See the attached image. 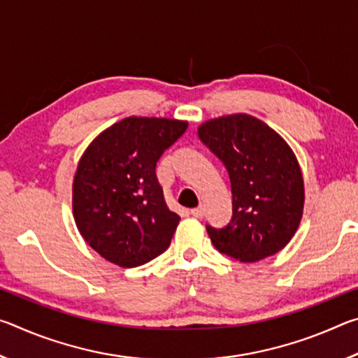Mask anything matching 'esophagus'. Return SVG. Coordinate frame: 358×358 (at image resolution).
I'll return each instance as SVG.
<instances>
[{"mask_svg": "<svg viewBox=\"0 0 358 358\" xmlns=\"http://www.w3.org/2000/svg\"><path fill=\"white\" fill-rule=\"evenodd\" d=\"M191 215H192V216H196V217H203V215H205V208L202 207V205H199V207H196V208H192V210H191Z\"/></svg>", "mask_w": 358, "mask_h": 358, "instance_id": "obj_1", "label": "esophagus"}]
</instances>
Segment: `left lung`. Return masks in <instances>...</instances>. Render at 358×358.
I'll return each instance as SVG.
<instances>
[{"label": "left lung", "mask_w": 358, "mask_h": 358, "mask_svg": "<svg viewBox=\"0 0 358 358\" xmlns=\"http://www.w3.org/2000/svg\"><path fill=\"white\" fill-rule=\"evenodd\" d=\"M199 137L226 166L232 189V220L207 226L211 243L240 262L273 256L296 232L305 205V183L287 142L248 113L208 120Z\"/></svg>", "instance_id": "8db88e82"}]
</instances>
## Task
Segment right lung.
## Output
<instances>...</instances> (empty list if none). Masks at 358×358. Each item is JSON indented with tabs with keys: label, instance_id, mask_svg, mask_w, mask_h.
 Wrapping results in <instances>:
<instances>
[{
	"label": "right lung",
	"instance_id": "add662e5",
	"mask_svg": "<svg viewBox=\"0 0 358 358\" xmlns=\"http://www.w3.org/2000/svg\"><path fill=\"white\" fill-rule=\"evenodd\" d=\"M186 129L181 120L128 117L83 151L72 211L83 240L108 262L132 268L171 245L180 216L169 210L155 169Z\"/></svg>",
	"mask_w": 358,
	"mask_h": 358
}]
</instances>
